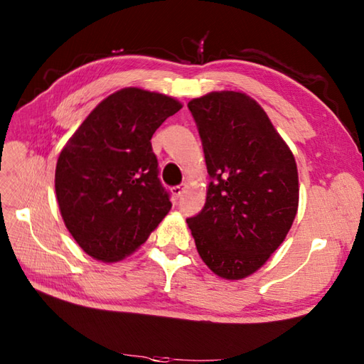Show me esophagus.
<instances>
[{
    "instance_id": "34e87169",
    "label": "esophagus",
    "mask_w": 364,
    "mask_h": 364,
    "mask_svg": "<svg viewBox=\"0 0 364 364\" xmlns=\"http://www.w3.org/2000/svg\"><path fill=\"white\" fill-rule=\"evenodd\" d=\"M184 188H186V186H184V184H181V186H173V188H172V196H173L175 198H178V197H180V196L183 194Z\"/></svg>"
}]
</instances>
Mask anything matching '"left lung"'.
<instances>
[{
  "label": "left lung",
  "instance_id": "8db88e82",
  "mask_svg": "<svg viewBox=\"0 0 364 364\" xmlns=\"http://www.w3.org/2000/svg\"><path fill=\"white\" fill-rule=\"evenodd\" d=\"M188 107L211 181L203 210L186 222L205 264L239 280L264 264L288 235L299 206L296 159L249 95L211 92Z\"/></svg>",
  "mask_w": 364,
  "mask_h": 364
}]
</instances>
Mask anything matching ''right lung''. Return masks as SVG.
Masks as SVG:
<instances>
[{
  "label": "right lung",
  "instance_id": "add662e5",
  "mask_svg": "<svg viewBox=\"0 0 364 364\" xmlns=\"http://www.w3.org/2000/svg\"><path fill=\"white\" fill-rule=\"evenodd\" d=\"M180 109L167 95L122 89L87 115L60 151L54 178L59 210L92 258H125L170 211L150 141Z\"/></svg>",
  "mask_w": 364,
  "mask_h": 364
}]
</instances>
